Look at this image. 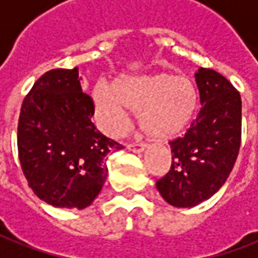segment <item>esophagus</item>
<instances>
[{
	"instance_id": "obj_1",
	"label": "esophagus",
	"mask_w": 258,
	"mask_h": 258,
	"mask_svg": "<svg viewBox=\"0 0 258 258\" xmlns=\"http://www.w3.org/2000/svg\"><path fill=\"white\" fill-rule=\"evenodd\" d=\"M127 148H128L130 151L136 152V154H140V152H143L144 150L147 148V145L141 143H133V144H128V145H127Z\"/></svg>"
}]
</instances>
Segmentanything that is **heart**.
Instances as JSON below:
<instances>
[{"label":"heart","instance_id":"1","mask_svg":"<svg viewBox=\"0 0 258 258\" xmlns=\"http://www.w3.org/2000/svg\"><path fill=\"white\" fill-rule=\"evenodd\" d=\"M92 99L94 118L107 134H122L133 111L138 113L140 127L147 136L165 140L179 134L192 121L198 89L186 76L125 75L113 86H97Z\"/></svg>","mask_w":258,"mask_h":258}]
</instances>
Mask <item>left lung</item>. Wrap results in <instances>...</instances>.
Here are the masks:
<instances>
[{
  "instance_id": "1",
  "label": "left lung",
  "mask_w": 258,
  "mask_h": 258,
  "mask_svg": "<svg viewBox=\"0 0 258 258\" xmlns=\"http://www.w3.org/2000/svg\"><path fill=\"white\" fill-rule=\"evenodd\" d=\"M202 108L186 134L169 143L171 169L157 180L161 196L175 208H194L213 196L232 172L241 140V99L220 73H195Z\"/></svg>"
}]
</instances>
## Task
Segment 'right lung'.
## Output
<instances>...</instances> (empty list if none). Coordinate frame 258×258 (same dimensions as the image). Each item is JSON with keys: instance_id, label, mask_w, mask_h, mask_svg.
Listing matches in <instances>:
<instances>
[{"instance_id": "add662e5", "label": "right lung", "mask_w": 258, "mask_h": 258, "mask_svg": "<svg viewBox=\"0 0 258 258\" xmlns=\"http://www.w3.org/2000/svg\"><path fill=\"white\" fill-rule=\"evenodd\" d=\"M79 69L42 75L22 103L18 155L33 194L48 205L85 209L107 178L104 158L121 144L94 127L93 100L83 93Z\"/></svg>"}]
</instances>
